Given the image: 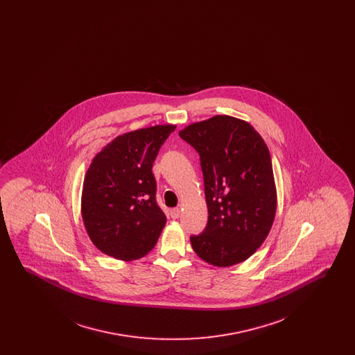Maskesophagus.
<instances>
[{"instance_id":"esophagus-1","label":"esophagus","mask_w":355,"mask_h":355,"mask_svg":"<svg viewBox=\"0 0 355 355\" xmlns=\"http://www.w3.org/2000/svg\"><path fill=\"white\" fill-rule=\"evenodd\" d=\"M170 216H171V218H180L181 217V209L180 207H174V209H171L170 210Z\"/></svg>"}]
</instances>
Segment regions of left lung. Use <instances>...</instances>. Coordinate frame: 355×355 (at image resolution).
<instances>
[{
  "mask_svg": "<svg viewBox=\"0 0 355 355\" xmlns=\"http://www.w3.org/2000/svg\"><path fill=\"white\" fill-rule=\"evenodd\" d=\"M178 135L200 154L209 211L203 233L190 236L194 252L218 268L246 261L266 239L277 210L263 138L230 116L191 123Z\"/></svg>",
  "mask_w": 355,
  "mask_h": 355,
  "instance_id": "8db88e82",
  "label": "left lung"
}]
</instances>
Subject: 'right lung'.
<instances>
[{"label": "right lung", "instance_id": "obj_1", "mask_svg": "<svg viewBox=\"0 0 355 355\" xmlns=\"http://www.w3.org/2000/svg\"><path fill=\"white\" fill-rule=\"evenodd\" d=\"M175 125L119 135L98 153L85 175L81 213L98 250L133 261L155 246L166 216L155 201L153 162Z\"/></svg>", "mask_w": 355, "mask_h": 355}]
</instances>
